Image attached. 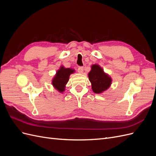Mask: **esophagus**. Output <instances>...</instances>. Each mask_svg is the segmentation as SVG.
I'll return each instance as SVG.
<instances>
[{
    "mask_svg": "<svg viewBox=\"0 0 156 156\" xmlns=\"http://www.w3.org/2000/svg\"><path fill=\"white\" fill-rule=\"evenodd\" d=\"M83 71H84V68L82 66H79L78 68V72L80 73H83Z\"/></svg>",
    "mask_w": 156,
    "mask_h": 156,
    "instance_id": "obj_1",
    "label": "esophagus"
}]
</instances>
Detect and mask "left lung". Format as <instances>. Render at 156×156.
Returning <instances> with one entry per match:
<instances>
[{
	"label": "left lung",
	"mask_w": 156,
	"mask_h": 156,
	"mask_svg": "<svg viewBox=\"0 0 156 156\" xmlns=\"http://www.w3.org/2000/svg\"><path fill=\"white\" fill-rule=\"evenodd\" d=\"M88 78L92 84V88L94 92L101 93L110 87L111 78L103 72V70L99 65L92 66V69L88 73Z\"/></svg>",
	"instance_id": "left-lung-1"
}]
</instances>
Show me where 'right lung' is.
<instances>
[{"label":"right lung","instance_id":"right-lung-1","mask_svg":"<svg viewBox=\"0 0 156 156\" xmlns=\"http://www.w3.org/2000/svg\"><path fill=\"white\" fill-rule=\"evenodd\" d=\"M74 70L70 68H64V66L60 67L57 71L55 77L53 79L52 84L53 87L60 92L64 91L65 85L68 83L70 74L73 73Z\"/></svg>","mask_w":156,"mask_h":156}]
</instances>
